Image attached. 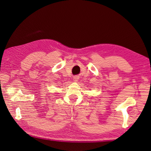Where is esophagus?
<instances>
[{"mask_svg":"<svg viewBox=\"0 0 151 151\" xmlns=\"http://www.w3.org/2000/svg\"><path fill=\"white\" fill-rule=\"evenodd\" d=\"M74 81H77V79H78V77H74Z\"/></svg>","mask_w":151,"mask_h":151,"instance_id":"esophagus-1","label":"esophagus"}]
</instances>
